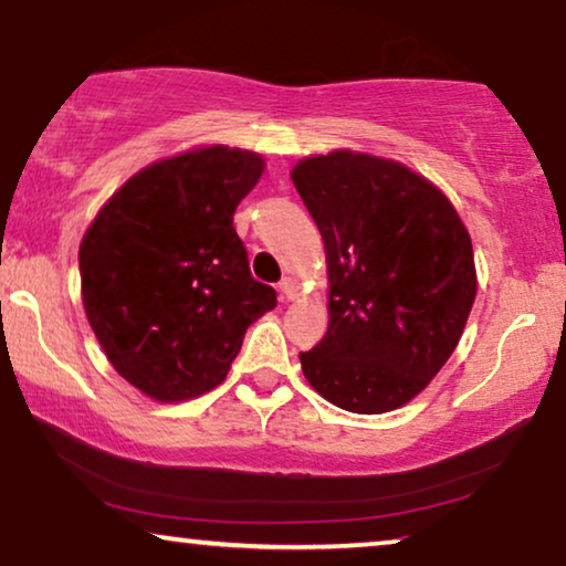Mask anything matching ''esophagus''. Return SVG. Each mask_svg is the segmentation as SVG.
<instances>
[{
	"mask_svg": "<svg viewBox=\"0 0 566 566\" xmlns=\"http://www.w3.org/2000/svg\"><path fill=\"white\" fill-rule=\"evenodd\" d=\"M279 292H282L284 300H297V297H300V284H297V279L284 276L282 282H279Z\"/></svg>",
	"mask_w": 566,
	"mask_h": 566,
	"instance_id": "obj_1",
	"label": "esophagus"
}]
</instances>
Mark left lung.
<instances>
[{
	"instance_id": "obj_1",
	"label": "left lung",
	"mask_w": 566,
	"mask_h": 566,
	"mask_svg": "<svg viewBox=\"0 0 566 566\" xmlns=\"http://www.w3.org/2000/svg\"><path fill=\"white\" fill-rule=\"evenodd\" d=\"M292 180L328 263V331L300 352L305 378L338 409L394 411L461 342L476 297L469 230L396 160L338 149L297 163Z\"/></svg>"
}]
</instances>
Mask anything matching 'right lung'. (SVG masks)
<instances>
[{"label":"right lung","mask_w":566,"mask_h":566,"mask_svg":"<svg viewBox=\"0 0 566 566\" xmlns=\"http://www.w3.org/2000/svg\"><path fill=\"white\" fill-rule=\"evenodd\" d=\"M261 155L222 145L168 157L111 196L80 245L82 303L105 357L155 401L220 386L248 326L276 307L232 214Z\"/></svg>","instance_id":"obj_1"}]
</instances>
